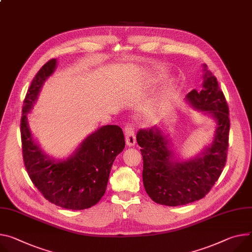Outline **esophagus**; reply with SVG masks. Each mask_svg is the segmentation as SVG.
I'll use <instances>...</instances> for the list:
<instances>
[{"label":"esophagus","instance_id":"1","mask_svg":"<svg viewBox=\"0 0 252 252\" xmlns=\"http://www.w3.org/2000/svg\"><path fill=\"white\" fill-rule=\"evenodd\" d=\"M125 133H126V145L131 147V146H134L135 145V134H134V130H133V127L131 126L130 124H126L125 126Z\"/></svg>","mask_w":252,"mask_h":252}]
</instances>
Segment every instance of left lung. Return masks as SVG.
<instances>
[{"instance_id": "obj_1", "label": "left lung", "mask_w": 252, "mask_h": 252, "mask_svg": "<svg viewBox=\"0 0 252 252\" xmlns=\"http://www.w3.org/2000/svg\"><path fill=\"white\" fill-rule=\"evenodd\" d=\"M201 91L193 89L187 100L197 109L207 111L217 123L214 140L204 152L185 162L176 159L169 140L157 126L140 129L136 142L142 148L143 182L150 198L161 205L180 206L207 195L219 179L226 163L229 140V109L217 78L204 65Z\"/></svg>"}]
</instances>
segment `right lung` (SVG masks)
Here are the masks:
<instances>
[{
  "label": "right lung",
  "instance_id": "right-lung-1",
  "mask_svg": "<svg viewBox=\"0 0 252 252\" xmlns=\"http://www.w3.org/2000/svg\"><path fill=\"white\" fill-rule=\"evenodd\" d=\"M55 68L56 59L45 63L25 96L20 125L23 159L32 183L45 199L64 209L83 210L104 195L114 158L125 149V135L119 126H104L88 135L65 161L45 155L32 138L27 113Z\"/></svg>",
  "mask_w": 252,
  "mask_h": 252
}]
</instances>
